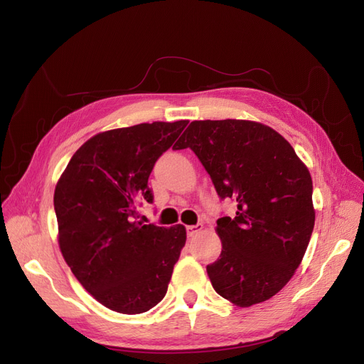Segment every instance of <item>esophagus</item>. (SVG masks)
<instances>
[{"label": "esophagus", "mask_w": 364, "mask_h": 364, "mask_svg": "<svg viewBox=\"0 0 364 364\" xmlns=\"http://www.w3.org/2000/svg\"><path fill=\"white\" fill-rule=\"evenodd\" d=\"M202 229H203L202 223L186 226V234H188V237H194V235H197L199 232H202Z\"/></svg>", "instance_id": "esophagus-1"}]
</instances>
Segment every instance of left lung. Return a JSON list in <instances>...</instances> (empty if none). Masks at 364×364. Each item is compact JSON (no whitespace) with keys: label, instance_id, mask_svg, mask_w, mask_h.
<instances>
[{"label":"left lung","instance_id":"1","mask_svg":"<svg viewBox=\"0 0 364 364\" xmlns=\"http://www.w3.org/2000/svg\"><path fill=\"white\" fill-rule=\"evenodd\" d=\"M186 147L217 194L237 202L235 217L217 220L222 253L206 266L214 290L237 306L270 299L291 279L310 243V171L287 139L257 121H193L173 149Z\"/></svg>","mask_w":364,"mask_h":364}]
</instances>
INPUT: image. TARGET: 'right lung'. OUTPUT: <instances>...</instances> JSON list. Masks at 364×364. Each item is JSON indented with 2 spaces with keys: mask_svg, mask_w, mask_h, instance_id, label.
Instances as JSON below:
<instances>
[{
  "mask_svg": "<svg viewBox=\"0 0 364 364\" xmlns=\"http://www.w3.org/2000/svg\"><path fill=\"white\" fill-rule=\"evenodd\" d=\"M188 124L142 123L97 134L77 150L54 190L59 247L94 299L117 313L159 304L186 241L185 226L136 222L139 199L153 202V165Z\"/></svg>",
  "mask_w": 364,
  "mask_h": 364,
  "instance_id": "add662e5",
  "label": "right lung"
}]
</instances>
